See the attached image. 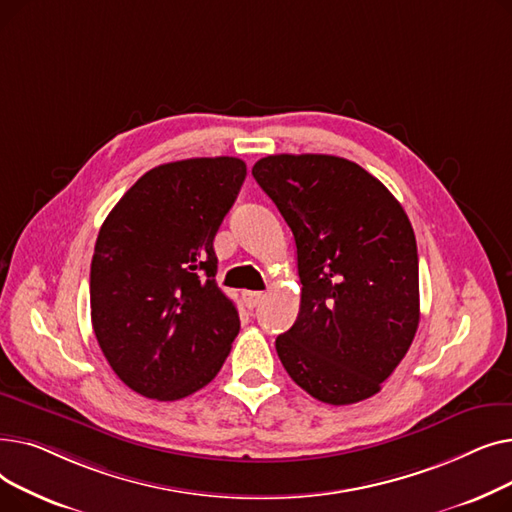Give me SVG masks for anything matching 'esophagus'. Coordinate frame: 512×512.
<instances>
[{
    "label": "esophagus",
    "mask_w": 512,
    "mask_h": 512,
    "mask_svg": "<svg viewBox=\"0 0 512 512\" xmlns=\"http://www.w3.org/2000/svg\"><path fill=\"white\" fill-rule=\"evenodd\" d=\"M263 299V292H255V290H245L242 292V303H245L247 309H255Z\"/></svg>",
    "instance_id": "1"
}]
</instances>
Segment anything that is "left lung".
<instances>
[{"mask_svg":"<svg viewBox=\"0 0 512 512\" xmlns=\"http://www.w3.org/2000/svg\"><path fill=\"white\" fill-rule=\"evenodd\" d=\"M253 176L297 245L301 309L276 338L284 369L328 405L378 394L419 326V257L405 209L336 155H267Z\"/></svg>","mask_w":512,"mask_h":512,"instance_id":"obj_1","label":"left lung"}]
</instances>
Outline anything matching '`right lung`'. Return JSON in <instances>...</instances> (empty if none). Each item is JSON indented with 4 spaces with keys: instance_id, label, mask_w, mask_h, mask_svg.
I'll return each instance as SVG.
<instances>
[{
    "instance_id": "1",
    "label": "right lung",
    "mask_w": 512,
    "mask_h": 512,
    "mask_svg": "<svg viewBox=\"0 0 512 512\" xmlns=\"http://www.w3.org/2000/svg\"><path fill=\"white\" fill-rule=\"evenodd\" d=\"M247 176L238 157L157 166L107 215L91 261V321L118 378L180 400L222 369L240 330L215 284L213 238Z\"/></svg>"
}]
</instances>
